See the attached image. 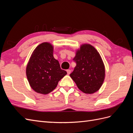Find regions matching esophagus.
Returning <instances> with one entry per match:
<instances>
[{
	"label": "esophagus",
	"mask_w": 133,
	"mask_h": 133,
	"mask_svg": "<svg viewBox=\"0 0 133 133\" xmlns=\"http://www.w3.org/2000/svg\"><path fill=\"white\" fill-rule=\"evenodd\" d=\"M66 71H67V74H68V75L70 74V73H71V70H70V69H68V70H66Z\"/></svg>",
	"instance_id": "obj_1"
}]
</instances>
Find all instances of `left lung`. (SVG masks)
Instances as JSON below:
<instances>
[{
  "label": "left lung",
  "mask_w": 133,
  "mask_h": 133,
  "mask_svg": "<svg viewBox=\"0 0 133 133\" xmlns=\"http://www.w3.org/2000/svg\"><path fill=\"white\" fill-rule=\"evenodd\" d=\"M73 60L76 66L70 76L78 88L86 94L98 91L104 82L105 68L97 50L89 44H84Z\"/></svg>",
  "instance_id": "1"
}]
</instances>
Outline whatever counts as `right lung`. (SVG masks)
I'll return each instance as SVG.
<instances>
[{
  "label": "right lung",
  "instance_id": "obj_1",
  "mask_svg": "<svg viewBox=\"0 0 133 133\" xmlns=\"http://www.w3.org/2000/svg\"><path fill=\"white\" fill-rule=\"evenodd\" d=\"M53 53V47L50 44L42 43L35 48L27 65L28 82L32 89L38 93H49L67 74L60 68Z\"/></svg>",
  "mask_w": 133,
  "mask_h": 133
}]
</instances>
